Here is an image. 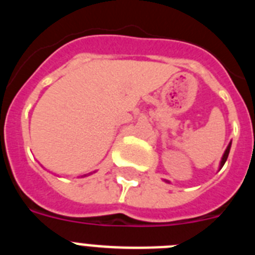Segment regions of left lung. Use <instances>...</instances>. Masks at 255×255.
I'll list each match as a JSON object with an SVG mask.
<instances>
[{"instance_id": "obj_1", "label": "left lung", "mask_w": 255, "mask_h": 255, "mask_svg": "<svg viewBox=\"0 0 255 255\" xmlns=\"http://www.w3.org/2000/svg\"><path fill=\"white\" fill-rule=\"evenodd\" d=\"M230 148H231V141H230V143H229L227 148H226V149H225V153H224V155H222V158H221L220 167H218V168H220V170H221V168H222V166H224V164H225V162L227 161V157H229V153H230ZM164 181L170 184V181H168V180H164Z\"/></svg>"}]
</instances>
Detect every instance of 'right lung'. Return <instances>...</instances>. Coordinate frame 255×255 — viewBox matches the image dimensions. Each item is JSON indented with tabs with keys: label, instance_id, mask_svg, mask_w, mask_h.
Here are the masks:
<instances>
[{
	"label": "right lung",
	"instance_id": "right-lung-1",
	"mask_svg": "<svg viewBox=\"0 0 255 255\" xmlns=\"http://www.w3.org/2000/svg\"><path fill=\"white\" fill-rule=\"evenodd\" d=\"M88 175H91V173H88ZM85 176H87V175H84V176H82V177H85Z\"/></svg>",
	"mask_w": 255,
	"mask_h": 255
}]
</instances>
